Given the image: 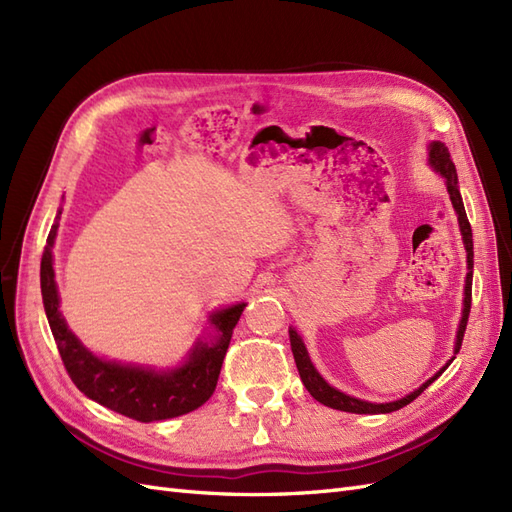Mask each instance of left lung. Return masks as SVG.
Segmentation results:
<instances>
[{"mask_svg":"<svg viewBox=\"0 0 512 512\" xmlns=\"http://www.w3.org/2000/svg\"><path fill=\"white\" fill-rule=\"evenodd\" d=\"M429 151V166L436 170V173H440L444 177V183H446V190H448V196H451V203H453V209L457 213V222H459V230H461V239H463V247H466V254H468V273H466V288H463V312H461V320H459V329H457V337H455V354L459 352L461 348V342H463V333H466V327H468V316H470V305H472V269H474V243H472V228H470V222H468V215H466V207H463V200H461V194H459V181H457V170H455V164L451 160V153H448V149L444 147V143L440 141H433L429 143L427 147ZM288 335H290V348H292V356H294V363H297V369H299V376H301V382L305 384V389L309 391V395H312L316 401H320V404L329 406L333 410H342V412H352V414H389V412H395L399 408L408 406L410 401H414L418 395H421L427 386L438 380L442 376V371L453 363V359L448 361L438 374H433L425 384L418 386L416 391H412L410 395L401 397L397 401H389V404H371V401H363V399H356L352 395H346L342 391H337L335 386H331L327 380H324L318 369L314 367L312 359H309L307 354V348L303 344L301 335L294 331L292 327L288 329Z\"/></svg>","mask_w":512,"mask_h":512,"instance_id":"obj_1","label":"left lung"}]
</instances>
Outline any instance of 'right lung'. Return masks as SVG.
Returning a JSON list of instances; mask_svg holds the SVG:
<instances>
[{
  "instance_id": "add662e5",
  "label": "right lung",
  "mask_w": 512,
  "mask_h": 512,
  "mask_svg": "<svg viewBox=\"0 0 512 512\" xmlns=\"http://www.w3.org/2000/svg\"><path fill=\"white\" fill-rule=\"evenodd\" d=\"M57 211L49 239L44 245L40 262L42 303L49 327L53 331L61 361L76 389L100 406L111 408L134 421L153 423L166 421L200 408L213 395L220 378V369L230 344L232 329L243 314L247 303H237L218 309L209 316L211 337H198L185 361L170 369H156L134 363L108 361L96 356L81 344L59 312V292L53 269V245L59 228Z\"/></svg>"
}]
</instances>
